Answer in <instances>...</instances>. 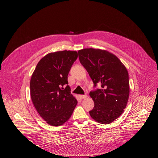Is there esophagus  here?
Segmentation results:
<instances>
[{
  "label": "esophagus",
  "instance_id": "1",
  "mask_svg": "<svg viewBox=\"0 0 158 158\" xmlns=\"http://www.w3.org/2000/svg\"><path fill=\"white\" fill-rule=\"evenodd\" d=\"M79 98L81 99H85L87 98V96L86 95H79Z\"/></svg>",
  "mask_w": 158,
  "mask_h": 158
}]
</instances>
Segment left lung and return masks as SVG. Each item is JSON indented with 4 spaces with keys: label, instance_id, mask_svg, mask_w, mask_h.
Segmentation results:
<instances>
[{
    "label": "left lung",
    "instance_id": "obj_1",
    "mask_svg": "<svg viewBox=\"0 0 158 158\" xmlns=\"http://www.w3.org/2000/svg\"><path fill=\"white\" fill-rule=\"evenodd\" d=\"M80 62L100 88L90 92L94 107L89 114L96 122L109 124L124 112L129 96V74L124 65L113 54L99 49L78 51Z\"/></svg>",
    "mask_w": 158,
    "mask_h": 158
}]
</instances>
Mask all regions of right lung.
<instances>
[{
	"label": "right lung",
	"mask_w": 158,
	"mask_h": 158,
	"mask_svg": "<svg viewBox=\"0 0 158 158\" xmlns=\"http://www.w3.org/2000/svg\"><path fill=\"white\" fill-rule=\"evenodd\" d=\"M78 57L76 51L51 52L38 62L30 82L32 103L41 118L52 126L68 120L77 104L67 85V76Z\"/></svg>",
	"instance_id": "1"
}]
</instances>
